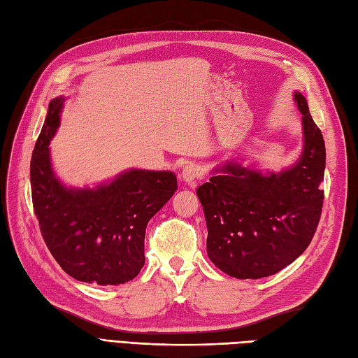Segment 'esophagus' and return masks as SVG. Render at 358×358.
Segmentation results:
<instances>
[{"label": "esophagus", "instance_id": "1", "mask_svg": "<svg viewBox=\"0 0 358 358\" xmlns=\"http://www.w3.org/2000/svg\"><path fill=\"white\" fill-rule=\"evenodd\" d=\"M182 179L185 180L188 185L196 187L197 180L201 179V170L196 164H187L185 167L182 170Z\"/></svg>", "mask_w": 358, "mask_h": 358}]
</instances>
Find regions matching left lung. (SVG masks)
Returning <instances> with one entry per match:
<instances>
[{"instance_id":"obj_1","label":"left lung","mask_w":358,"mask_h":358,"mask_svg":"<svg viewBox=\"0 0 358 358\" xmlns=\"http://www.w3.org/2000/svg\"><path fill=\"white\" fill-rule=\"evenodd\" d=\"M304 152L292 169L264 176L227 164L197 188L208 226V256L221 271L241 280L282 271L303 255L321 220L325 143L306 98Z\"/></svg>"}]
</instances>
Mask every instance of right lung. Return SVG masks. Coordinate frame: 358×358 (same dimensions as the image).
Segmentation results:
<instances>
[{
	"mask_svg": "<svg viewBox=\"0 0 358 358\" xmlns=\"http://www.w3.org/2000/svg\"><path fill=\"white\" fill-rule=\"evenodd\" d=\"M63 98L51 101L31 157V199L46 247L75 280L122 285L144 265L149 220L178 189L171 171L131 170L96 189H66L55 179L50 144Z\"/></svg>",
	"mask_w": 358,
	"mask_h": 358,
	"instance_id": "obj_1",
	"label": "right lung"
}]
</instances>
